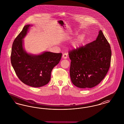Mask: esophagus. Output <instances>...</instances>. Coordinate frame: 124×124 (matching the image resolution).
Instances as JSON below:
<instances>
[{
  "label": "esophagus",
  "instance_id": "34e87169",
  "mask_svg": "<svg viewBox=\"0 0 124 124\" xmlns=\"http://www.w3.org/2000/svg\"><path fill=\"white\" fill-rule=\"evenodd\" d=\"M67 55H68L67 53H65L63 54V56H62V58H63V59H67Z\"/></svg>",
  "mask_w": 124,
  "mask_h": 124
}]
</instances>
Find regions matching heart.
<instances>
[{"label":"heart","mask_w":124,"mask_h":124,"mask_svg":"<svg viewBox=\"0 0 124 124\" xmlns=\"http://www.w3.org/2000/svg\"><path fill=\"white\" fill-rule=\"evenodd\" d=\"M85 35L84 34H80L78 36V37H77L76 40H75V44L77 45H80V44H81L82 43L84 39H85Z\"/></svg>","instance_id":"heart-1"}]
</instances>
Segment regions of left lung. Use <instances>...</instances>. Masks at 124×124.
Instances as JSON below:
<instances>
[{
	"label": "left lung",
	"mask_w": 124,
	"mask_h": 124,
	"mask_svg": "<svg viewBox=\"0 0 124 124\" xmlns=\"http://www.w3.org/2000/svg\"><path fill=\"white\" fill-rule=\"evenodd\" d=\"M70 75L73 84L80 88H92L104 78L111 65L112 51L101 30L92 42L69 51Z\"/></svg>",
	"instance_id": "obj_1"
}]
</instances>
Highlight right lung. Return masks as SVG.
Masks as SVG:
<instances>
[{
    "instance_id": "right-lung-1",
    "label": "right lung",
    "mask_w": 124,
    "mask_h": 124,
    "mask_svg": "<svg viewBox=\"0 0 124 124\" xmlns=\"http://www.w3.org/2000/svg\"><path fill=\"white\" fill-rule=\"evenodd\" d=\"M30 26L25 25L14 40L11 60L16 75L22 82L31 87H39L50 81L52 71L59 63L62 53L46 52L33 55L26 53L23 49L22 39Z\"/></svg>"
}]
</instances>
